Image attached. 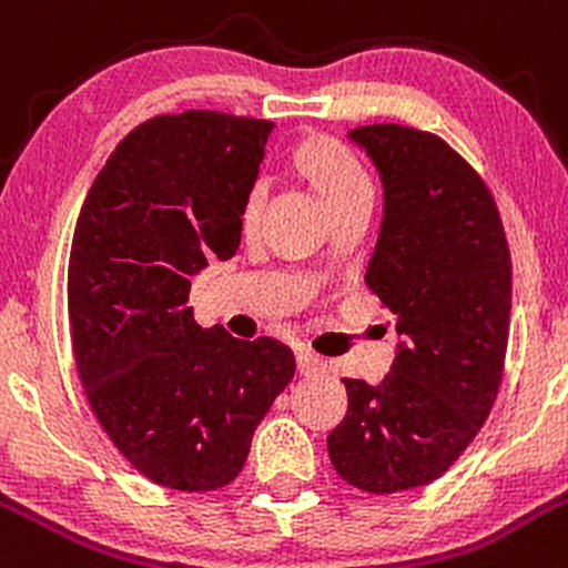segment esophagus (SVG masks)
<instances>
[{"mask_svg": "<svg viewBox=\"0 0 568 568\" xmlns=\"http://www.w3.org/2000/svg\"><path fill=\"white\" fill-rule=\"evenodd\" d=\"M296 373H300L302 378H310V375H321V373H326V362L321 359V356L302 351V354H296Z\"/></svg>", "mask_w": 568, "mask_h": 568, "instance_id": "34e87169", "label": "esophagus"}]
</instances>
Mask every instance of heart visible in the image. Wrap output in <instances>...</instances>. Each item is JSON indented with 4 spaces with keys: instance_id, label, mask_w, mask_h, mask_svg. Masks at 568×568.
I'll return each mask as SVG.
<instances>
[{
    "instance_id": "b5f03b06",
    "label": "heart",
    "mask_w": 568,
    "mask_h": 568,
    "mask_svg": "<svg viewBox=\"0 0 568 568\" xmlns=\"http://www.w3.org/2000/svg\"><path fill=\"white\" fill-rule=\"evenodd\" d=\"M291 169L321 195V201L329 206L332 217L356 206H373V179L348 143L329 139V135H307L291 149ZM264 206L266 184L253 182L244 193L242 209H239L242 236H255Z\"/></svg>"
}]
</instances>
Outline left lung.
<instances>
[{
	"label": "left lung",
	"mask_w": 568,
	"mask_h": 568,
	"mask_svg": "<svg viewBox=\"0 0 568 568\" xmlns=\"http://www.w3.org/2000/svg\"><path fill=\"white\" fill-rule=\"evenodd\" d=\"M384 182V223L364 283L397 318L384 381L343 378L348 414L329 459L373 495L429 485L468 449L504 381L511 258L485 179L444 139L408 124L351 133Z\"/></svg>",
	"instance_id": "left-lung-1"
}]
</instances>
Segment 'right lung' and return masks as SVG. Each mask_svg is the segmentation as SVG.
<instances>
[{"label":"right lung","mask_w":568,"mask_h":568,"mask_svg":"<svg viewBox=\"0 0 568 568\" xmlns=\"http://www.w3.org/2000/svg\"><path fill=\"white\" fill-rule=\"evenodd\" d=\"M274 124L220 111L130 130L83 201L68 264L73 356L92 414L139 474L179 493L236 479L294 378L277 339L201 329L190 280L239 250V209Z\"/></svg>","instance_id":"add662e5"}]
</instances>
